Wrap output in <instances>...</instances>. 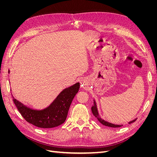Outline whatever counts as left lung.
I'll list each match as a JSON object with an SVG mask.
<instances>
[{
  "instance_id": "obj_1",
  "label": "left lung",
  "mask_w": 157,
  "mask_h": 157,
  "mask_svg": "<svg viewBox=\"0 0 157 157\" xmlns=\"http://www.w3.org/2000/svg\"><path fill=\"white\" fill-rule=\"evenodd\" d=\"M92 112L93 113V115H94V117L97 118V119L98 120V121L100 122V123H101V124L103 125H104V126H109V127H112V128H118V127L122 126V125H117V124H112V123L108 122H107L103 120L102 118H101V117H99V113H98V109H97L96 101H95L94 100V105L92 107ZM136 121V119H134V120H133V121L129 122L128 123H129V124H131V123L135 122Z\"/></svg>"
}]
</instances>
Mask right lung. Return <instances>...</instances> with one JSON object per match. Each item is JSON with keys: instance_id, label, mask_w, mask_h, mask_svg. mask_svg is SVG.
Wrapping results in <instances>:
<instances>
[{"instance_id": "right-lung-1", "label": "right lung", "mask_w": 157, "mask_h": 157, "mask_svg": "<svg viewBox=\"0 0 157 157\" xmlns=\"http://www.w3.org/2000/svg\"><path fill=\"white\" fill-rule=\"evenodd\" d=\"M79 87L80 84L77 82L65 88L48 107L42 110L28 107L13 97V101L27 122L41 128H54L62 124L65 121L71 102L78 92Z\"/></svg>"}]
</instances>
